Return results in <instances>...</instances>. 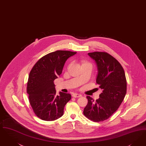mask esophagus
<instances>
[{"label":"esophagus","instance_id":"obj_1","mask_svg":"<svg viewBox=\"0 0 146 146\" xmlns=\"http://www.w3.org/2000/svg\"><path fill=\"white\" fill-rule=\"evenodd\" d=\"M82 95L80 94H73V97L74 98H79V97H82Z\"/></svg>","mask_w":146,"mask_h":146}]
</instances>
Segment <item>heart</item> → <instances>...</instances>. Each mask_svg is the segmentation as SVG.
<instances>
[{
    "label": "heart",
    "mask_w": 146,
    "mask_h": 146,
    "mask_svg": "<svg viewBox=\"0 0 146 146\" xmlns=\"http://www.w3.org/2000/svg\"><path fill=\"white\" fill-rule=\"evenodd\" d=\"M90 64V63H88V62H84V63H83V64Z\"/></svg>",
    "instance_id": "b5f03b06"
}]
</instances>
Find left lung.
<instances>
[{
  "instance_id": "left-lung-1",
  "label": "left lung",
  "mask_w": 146,
  "mask_h": 146,
  "mask_svg": "<svg viewBox=\"0 0 146 146\" xmlns=\"http://www.w3.org/2000/svg\"><path fill=\"white\" fill-rule=\"evenodd\" d=\"M95 61L98 70L96 84L102 90L96 101L87 96L88 103L84 115L94 122L106 120L118 109L127 93V80L120 63L106 52H89Z\"/></svg>"
}]
</instances>
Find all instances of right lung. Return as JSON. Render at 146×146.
<instances>
[{"label":"right lung","instance_id":"add662e5","mask_svg":"<svg viewBox=\"0 0 146 146\" xmlns=\"http://www.w3.org/2000/svg\"><path fill=\"white\" fill-rule=\"evenodd\" d=\"M76 52L57 50L41 58L30 71L27 83L30 104L35 115L47 121L56 120L64 115L70 94H56L54 81L62 73L66 60Z\"/></svg>","mask_w":146,"mask_h":146}]
</instances>
